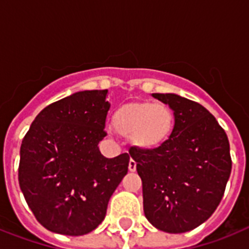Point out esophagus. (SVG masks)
I'll return each instance as SVG.
<instances>
[{"label":"esophagus","mask_w":249,"mask_h":249,"mask_svg":"<svg viewBox=\"0 0 249 249\" xmlns=\"http://www.w3.org/2000/svg\"><path fill=\"white\" fill-rule=\"evenodd\" d=\"M136 166H137V163H136L135 160H129L128 169H129V171H131V172H135V171H136Z\"/></svg>","instance_id":"34e87169"}]
</instances>
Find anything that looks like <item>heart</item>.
I'll return each mask as SVG.
<instances>
[{"label":"heart","mask_w":249,"mask_h":249,"mask_svg":"<svg viewBox=\"0 0 249 249\" xmlns=\"http://www.w3.org/2000/svg\"><path fill=\"white\" fill-rule=\"evenodd\" d=\"M114 131L129 137L140 149H156L171 138L176 126L173 109L163 103L131 102L121 106L112 116Z\"/></svg>","instance_id":"1"}]
</instances>
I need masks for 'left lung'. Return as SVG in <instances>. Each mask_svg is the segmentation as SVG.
Instances as JSON below:
<instances>
[{
  "label": "left lung",
  "instance_id": "obj_1",
  "mask_svg": "<svg viewBox=\"0 0 249 249\" xmlns=\"http://www.w3.org/2000/svg\"><path fill=\"white\" fill-rule=\"evenodd\" d=\"M173 109L176 126L156 149H129L142 179L146 218L168 233L195 230L223 197L232 169L230 142L210 111L173 93H153Z\"/></svg>",
  "mask_w": 249,
  "mask_h": 249
}]
</instances>
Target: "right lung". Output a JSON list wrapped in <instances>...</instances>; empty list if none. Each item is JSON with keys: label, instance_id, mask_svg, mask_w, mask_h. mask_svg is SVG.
Here are the masks:
<instances>
[{"label": "right lung", "instance_id": "add662e5", "mask_svg": "<svg viewBox=\"0 0 249 249\" xmlns=\"http://www.w3.org/2000/svg\"><path fill=\"white\" fill-rule=\"evenodd\" d=\"M107 89L82 91L51 103L22 140L18 182L37 221L51 232L83 236L105 219L112 193L127 175L128 153L106 158L111 103Z\"/></svg>", "mask_w": 249, "mask_h": 249}]
</instances>
